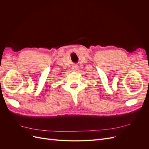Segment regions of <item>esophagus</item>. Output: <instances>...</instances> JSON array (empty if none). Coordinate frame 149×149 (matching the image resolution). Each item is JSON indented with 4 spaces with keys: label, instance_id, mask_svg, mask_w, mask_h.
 Here are the masks:
<instances>
[{
    "label": "esophagus",
    "instance_id": "1",
    "mask_svg": "<svg viewBox=\"0 0 149 149\" xmlns=\"http://www.w3.org/2000/svg\"><path fill=\"white\" fill-rule=\"evenodd\" d=\"M77 68H78V67H77V66H76V65L72 66V69H73V70H76Z\"/></svg>",
    "mask_w": 149,
    "mask_h": 149
}]
</instances>
